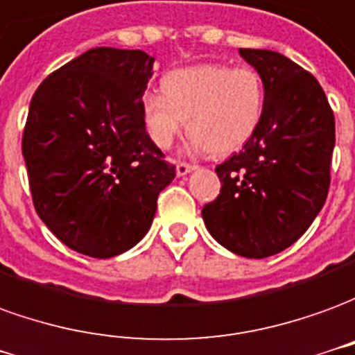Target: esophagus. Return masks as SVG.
Masks as SVG:
<instances>
[{
    "label": "esophagus",
    "mask_w": 355,
    "mask_h": 355,
    "mask_svg": "<svg viewBox=\"0 0 355 355\" xmlns=\"http://www.w3.org/2000/svg\"><path fill=\"white\" fill-rule=\"evenodd\" d=\"M197 166L195 164H191V162H183V160H180L178 164H175V172H178V175L182 178V175H187L189 172H193Z\"/></svg>",
    "instance_id": "34e87169"
}]
</instances>
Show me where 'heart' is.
I'll list each match as a JSON object with an SVG mask.
<instances>
[{
	"label": "heart",
	"mask_w": 355,
	"mask_h": 355,
	"mask_svg": "<svg viewBox=\"0 0 355 355\" xmlns=\"http://www.w3.org/2000/svg\"><path fill=\"white\" fill-rule=\"evenodd\" d=\"M263 105V82L256 70L208 62L168 72L162 92L141 97V114L160 149H170L187 125L195 149L227 155L258 130Z\"/></svg>",
	"instance_id": "b5f03b06"
}]
</instances>
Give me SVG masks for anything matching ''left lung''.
<instances>
[{"mask_svg": "<svg viewBox=\"0 0 355 355\" xmlns=\"http://www.w3.org/2000/svg\"><path fill=\"white\" fill-rule=\"evenodd\" d=\"M239 53L262 78L263 116L243 150L216 166L222 189L202 220L231 252L268 258L302 237L325 205L334 114L318 80L285 55Z\"/></svg>", "mask_w": 355, "mask_h": 355, "instance_id": "1", "label": "left lung"}]
</instances>
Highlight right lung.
Instances as JSON below:
<instances>
[{"instance_id": "add662e5", "label": "right lung", "mask_w": 355, "mask_h": 355, "mask_svg": "<svg viewBox=\"0 0 355 355\" xmlns=\"http://www.w3.org/2000/svg\"><path fill=\"white\" fill-rule=\"evenodd\" d=\"M155 59L95 47L51 72L30 101L22 157L42 222L64 245L112 258L137 245L175 178L145 130Z\"/></svg>"}]
</instances>
